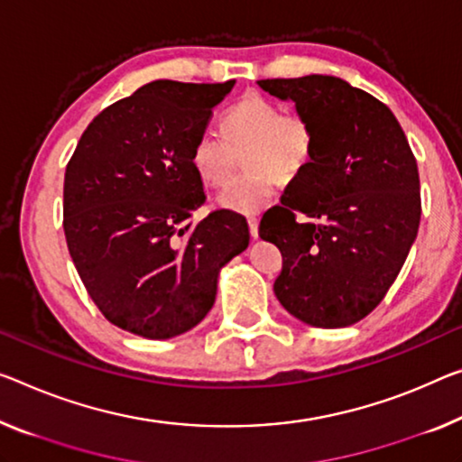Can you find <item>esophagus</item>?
<instances>
[{
  "instance_id": "obj_1",
  "label": "esophagus",
  "mask_w": 462,
  "mask_h": 462,
  "mask_svg": "<svg viewBox=\"0 0 462 462\" xmlns=\"http://www.w3.org/2000/svg\"><path fill=\"white\" fill-rule=\"evenodd\" d=\"M247 225H250V236L254 237V239H258V218L255 217H252V218H247Z\"/></svg>"
}]
</instances>
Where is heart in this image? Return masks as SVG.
Segmentation results:
<instances>
[{
  "instance_id": "1",
  "label": "heart",
  "mask_w": 462,
  "mask_h": 462,
  "mask_svg": "<svg viewBox=\"0 0 462 462\" xmlns=\"http://www.w3.org/2000/svg\"><path fill=\"white\" fill-rule=\"evenodd\" d=\"M221 132H202L191 144V167L207 186H225L244 157L247 173L217 198L225 210L254 215L271 202L276 180L291 181L314 159L316 134L301 113H282L264 97L247 95L225 113Z\"/></svg>"
}]
</instances>
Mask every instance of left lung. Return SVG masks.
Returning a JSON list of instances; mask_svg holds the SVG:
<instances>
[{
	"instance_id": "left-lung-1",
	"label": "left lung",
	"mask_w": 462,
	"mask_h": 462,
	"mask_svg": "<svg viewBox=\"0 0 462 462\" xmlns=\"http://www.w3.org/2000/svg\"><path fill=\"white\" fill-rule=\"evenodd\" d=\"M258 87L293 101L316 134L308 169L260 221V237L282 254L274 295L316 328L351 326L384 300L417 237V161L393 111L340 78H274Z\"/></svg>"
}]
</instances>
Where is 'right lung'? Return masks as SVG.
Segmentation results:
<instances>
[{
  "label": "right lung",
  "instance_id": "obj_1",
  "mask_svg": "<svg viewBox=\"0 0 462 462\" xmlns=\"http://www.w3.org/2000/svg\"><path fill=\"white\" fill-rule=\"evenodd\" d=\"M236 87L157 80L98 113L66 167L63 231L92 301L111 324L173 338L204 320L221 268L250 244L245 218L215 210L191 144Z\"/></svg>",
  "mask_w": 462,
  "mask_h": 462
}]
</instances>
